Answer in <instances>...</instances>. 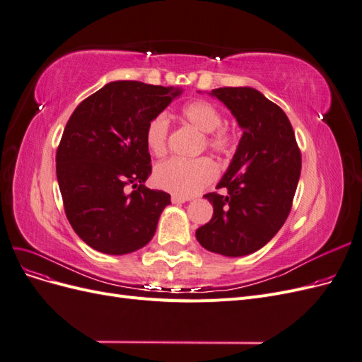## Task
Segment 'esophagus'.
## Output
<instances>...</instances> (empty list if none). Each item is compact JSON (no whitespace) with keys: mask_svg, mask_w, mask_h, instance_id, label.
Returning <instances> with one entry per match:
<instances>
[{"mask_svg":"<svg viewBox=\"0 0 362 362\" xmlns=\"http://www.w3.org/2000/svg\"><path fill=\"white\" fill-rule=\"evenodd\" d=\"M187 201H190V199H189V198H182V196L172 194V204H177V205H180V204L187 202Z\"/></svg>","mask_w":362,"mask_h":362,"instance_id":"esophagus-1","label":"esophagus"}]
</instances>
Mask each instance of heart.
Wrapping results in <instances>:
<instances>
[{
  "mask_svg": "<svg viewBox=\"0 0 362 362\" xmlns=\"http://www.w3.org/2000/svg\"><path fill=\"white\" fill-rule=\"evenodd\" d=\"M182 117L190 125L206 134V145L216 152H228L234 145V137L222 125V113L208 101H193L182 108ZM169 120L164 115H158L146 127V145L152 154L161 157L168 151ZM217 178V168L214 163L199 160L172 158L164 161L154 170V182L157 187L172 194L192 198L201 193L206 185Z\"/></svg>",
  "mask_w": 362,
  "mask_h": 362,
  "instance_id": "1",
  "label": "heart"
}]
</instances>
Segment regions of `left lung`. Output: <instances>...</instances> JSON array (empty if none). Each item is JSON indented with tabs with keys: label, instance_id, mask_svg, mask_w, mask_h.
Wrapping results in <instances>:
<instances>
[{
	"label": "left lung",
	"instance_id": "left-lung-1",
	"mask_svg": "<svg viewBox=\"0 0 362 362\" xmlns=\"http://www.w3.org/2000/svg\"><path fill=\"white\" fill-rule=\"evenodd\" d=\"M210 95L233 113L243 134L216 185L226 193L204 196L213 217L196 229V238L214 254L245 257L267 245L287 221L300 151L287 115L254 87H221Z\"/></svg>",
	"mask_w": 362,
	"mask_h": 362
}]
</instances>
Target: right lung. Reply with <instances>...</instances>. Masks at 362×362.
Here are the masks:
<instances>
[{
	"mask_svg": "<svg viewBox=\"0 0 362 362\" xmlns=\"http://www.w3.org/2000/svg\"><path fill=\"white\" fill-rule=\"evenodd\" d=\"M181 87L112 81L75 108L63 131L56 169L64 213L86 245L125 255L154 237L170 194L151 190L146 127ZM129 183L134 192L127 194Z\"/></svg>",
	"mask_w": 362,
	"mask_h": 362,
	"instance_id": "add662e5",
	"label": "right lung"
}]
</instances>
